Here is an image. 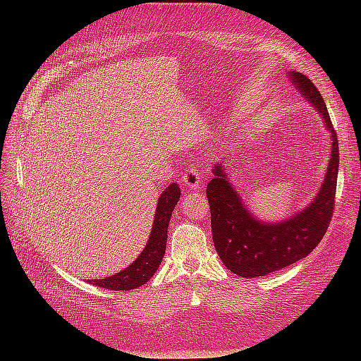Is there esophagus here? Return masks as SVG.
Here are the masks:
<instances>
[{"label":"esophagus","mask_w":361,"mask_h":361,"mask_svg":"<svg viewBox=\"0 0 361 361\" xmlns=\"http://www.w3.org/2000/svg\"><path fill=\"white\" fill-rule=\"evenodd\" d=\"M202 182L203 180H202L200 171L197 169H194V167L188 169L187 171L183 173V176H182V183L185 185V187H188L191 190H197L200 185H202Z\"/></svg>","instance_id":"obj_1"}]
</instances>
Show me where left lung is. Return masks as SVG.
Segmentation results:
<instances>
[{
  "mask_svg": "<svg viewBox=\"0 0 361 361\" xmlns=\"http://www.w3.org/2000/svg\"><path fill=\"white\" fill-rule=\"evenodd\" d=\"M295 89L322 117L331 138L330 159L324 180L313 200L301 211L280 221H265L245 206L223 161L216 162L206 195L211 206L212 239L223 264L235 274L255 279L286 268L309 256L330 226L338 171V145L331 118L321 93L298 72H288Z\"/></svg>",
  "mask_w": 361,
  "mask_h": 361,
  "instance_id": "1",
  "label": "left lung"
}]
</instances>
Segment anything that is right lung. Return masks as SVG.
Returning <instances> with one entry per match:
<instances>
[{"label":"right lung","instance_id":"1","mask_svg":"<svg viewBox=\"0 0 361 361\" xmlns=\"http://www.w3.org/2000/svg\"><path fill=\"white\" fill-rule=\"evenodd\" d=\"M179 199V185L178 182H171L159 195L154 216V226H152L150 236L140 256L133 262V264L128 265L123 271L117 272L114 276L89 280L90 285H96L99 288L111 290H130L143 286L145 283H147L159 268L164 253H166L170 218Z\"/></svg>","mask_w":361,"mask_h":361}]
</instances>
